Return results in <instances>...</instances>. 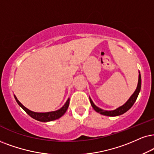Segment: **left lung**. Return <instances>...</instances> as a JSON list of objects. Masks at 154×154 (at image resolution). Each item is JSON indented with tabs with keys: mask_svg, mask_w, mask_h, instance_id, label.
<instances>
[{
	"mask_svg": "<svg viewBox=\"0 0 154 154\" xmlns=\"http://www.w3.org/2000/svg\"><path fill=\"white\" fill-rule=\"evenodd\" d=\"M141 75H139V82H138V85L137 87V89H136L135 91L134 92V94L131 95V97L129 99V100L126 102L124 105H122V106H119V107L116 109L115 110L112 111H106L103 110L102 109L97 107V106L95 105L94 103H93L92 100H91V98L89 97V101H90L91 105L92 106L93 109L96 111L97 112L100 113V114H102V115L105 116H119L122 115V114H124V113L127 112L128 110L130 108L133 106L134 102L137 100L138 96H139V94L140 92V90H141Z\"/></svg>",
	"mask_w": 154,
	"mask_h": 154,
	"instance_id": "8db88e82",
	"label": "left lung"
}]
</instances>
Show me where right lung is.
Segmentation results:
<instances>
[{"label": "right lung", "mask_w": 154, "mask_h": 154, "mask_svg": "<svg viewBox=\"0 0 154 154\" xmlns=\"http://www.w3.org/2000/svg\"><path fill=\"white\" fill-rule=\"evenodd\" d=\"M14 97L19 106H20V107L28 114L29 116H30L31 117L35 119L40 121V122H51V121H54L61 117L62 116H63L64 114H65V113L66 112V111L67 110L68 106H69V99H68L67 102H66L65 104H64L63 107L57 111H54V112H45V113L34 112H32V111L29 110L28 109H27L25 106H23V105L21 104L18 100H17V97H15V95H14Z\"/></svg>", "instance_id": "add662e5"}]
</instances>
